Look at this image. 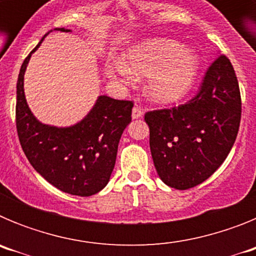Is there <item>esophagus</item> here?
Wrapping results in <instances>:
<instances>
[{"instance_id": "esophagus-1", "label": "esophagus", "mask_w": 256, "mask_h": 256, "mask_svg": "<svg viewBox=\"0 0 256 256\" xmlns=\"http://www.w3.org/2000/svg\"><path fill=\"white\" fill-rule=\"evenodd\" d=\"M142 115H144V110H142L140 106L136 105L132 110V118L133 119H138V118H141Z\"/></svg>"}]
</instances>
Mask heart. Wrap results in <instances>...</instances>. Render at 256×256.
I'll return each mask as SVG.
<instances>
[{
	"label": "heart",
	"mask_w": 256,
	"mask_h": 256,
	"mask_svg": "<svg viewBox=\"0 0 256 256\" xmlns=\"http://www.w3.org/2000/svg\"><path fill=\"white\" fill-rule=\"evenodd\" d=\"M198 60L186 47L172 40H150L124 56V64L108 68V76L128 82L130 73L150 76L148 94L158 102H173L191 90L198 76Z\"/></svg>",
	"instance_id": "b5f03b06"
}]
</instances>
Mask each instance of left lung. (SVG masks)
I'll list each match as a JSON object with an SVG mask.
<instances>
[{
  "instance_id": "1",
  "label": "left lung",
  "mask_w": 256,
  "mask_h": 256,
  "mask_svg": "<svg viewBox=\"0 0 256 256\" xmlns=\"http://www.w3.org/2000/svg\"><path fill=\"white\" fill-rule=\"evenodd\" d=\"M241 94L230 58L208 68L195 97L180 106L144 114L156 172L177 190L198 186L223 164L236 141Z\"/></svg>"
}]
</instances>
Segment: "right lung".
Masks as SVG:
<instances>
[{"instance_id": "right-lung-1", "label": "right lung", "mask_w": 256, "mask_h": 256, "mask_svg": "<svg viewBox=\"0 0 256 256\" xmlns=\"http://www.w3.org/2000/svg\"><path fill=\"white\" fill-rule=\"evenodd\" d=\"M56 30L70 32L65 28ZM40 42L26 58L18 78L15 112L20 144L32 166L52 186L70 195L92 196L110 180L119 140L132 120L133 102L100 96L76 126L58 128L40 123L26 104L24 73Z\"/></svg>"}]
</instances>
